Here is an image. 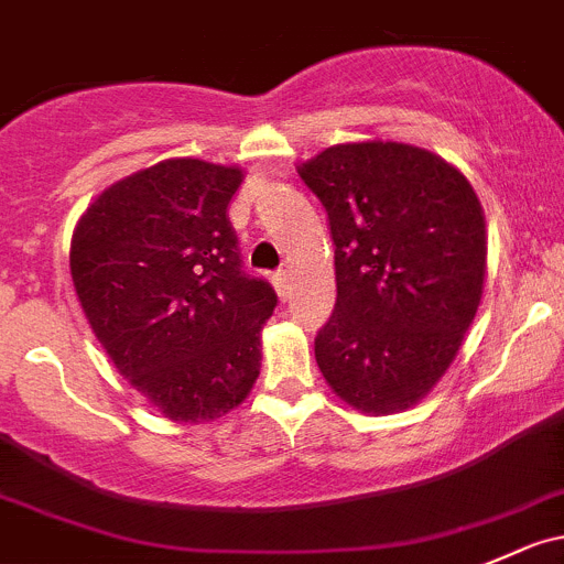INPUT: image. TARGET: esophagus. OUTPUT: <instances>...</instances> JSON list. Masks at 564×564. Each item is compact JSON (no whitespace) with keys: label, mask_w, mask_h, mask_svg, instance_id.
<instances>
[{"label":"esophagus","mask_w":564,"mask_h":564,"mask_svg":"<svg viewBox=\"0 0 564 564\" xmlns=\"http://www.w3.org/2000/svg\"><path fill=\"white\" fill-rule=\"evenodd\" d=\"M272 286H275V292L281 294V297H286V294H289V272L278 270L275 275H272Z\"/></svg>","instance_id":"esophagus-1"}]
</instances>
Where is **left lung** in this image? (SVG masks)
<instances>
[{"label":"left lung","instance_id":"obj_1","mask_svg":"<svg viewBox=\"0 0 564 564\" xmlns=\"http://www.w3.org/2000/svg\"><path fill=\"white\" fill-rule=\"evenodd\" d=\"M336 245V308L316 333L327 386L369 415L433 391L477 316L485 212L468 178L408 143H341L297 167Z\"/></svg>","mask_w":564,"mask_h":564}]
</instances>
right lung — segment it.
<instances>
[{"label":"right lung","instance_id":"1","mask_svg":"<svg viewBox=\"0 0 564 564\" xmlns=\"http://www.w3.org/2000/svg\"><path fill=\"white\" fill-rule=\"evenodd\" d=\"M237 165L165 160L104 189L70 239L76 297L115 369L156 413L204 424L248 399L275 292L242 272Z\"/></svg>","mask_w":564,"mask_h":564}]
</instances>
